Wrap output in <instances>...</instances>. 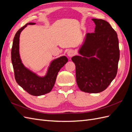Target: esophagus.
<instances>
[{
	"instance_id": "1",
	"label": "esophagus",
	"mask_w": 132,
	"mask_h": 132,
	"mask_svg": "<svg viewBox=\"0 0 132 132\" xmlns=\"http://www.w3.org/2000/svg\"><path fill=\"white\" fill-rule=\"evenodd\" d=\"M74 54H75L74 51L73 50H69L68 51V52H67V55H68V56L69 57H73V55H74Z\"/></svg>"
}]
</instances>
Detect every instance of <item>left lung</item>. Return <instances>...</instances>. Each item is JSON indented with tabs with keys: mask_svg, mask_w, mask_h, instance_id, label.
Wrapping results in <instances>:
<instances>
[{
	"mask_svg": "<svg viewBox=\"0 0 132 132\" xmlns=\"http://www.w3.org/2000/svg\"><path fill=\"white\" fill-rule=\"evenodd\" d=\"M93 33H87L80 47V55L71 58L75 63L76 80L81 91L99 93L105 90L116 76L119 59L117 34L110 23L92 19Z\"/></svg>",
	"mask_w": 132,
	"mask_h": 132,
	"instance_id": "1",
	"label": "left lung"
}]
</instances>
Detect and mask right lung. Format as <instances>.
I'll return each instance as SVG.
<instances>
[{"instance_id": "obj_1", "label": "right lung", "mask_w": 132, "mask_h": 132, "mask_svg": "<svg viewBox=\"0 0 132 132\" xmlns=\"http://www.w3.org/2000/svg\"><path fill=\"white\" fill-rule=\"evenodd\" d=\"M35 24V22L27 23L18 31L14 38L11 54L15 78L17 83L30 95L38 96L49 93L53 89L59 71L68 59L63 55L53 60L44 77L38 75L23 64L19 53L20 35L27 25Z\"/></svg>"}]
</instances>
